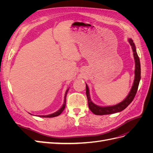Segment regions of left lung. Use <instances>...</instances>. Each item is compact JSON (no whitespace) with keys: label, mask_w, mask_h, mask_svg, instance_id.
Returning a JSON list of instances; mask_svg holds the SVG:
<instances>
[{"label":"left lung","mask_w":153,"mask_h":153,"mask_svg":"<svg viewBox=\"0 0 153 153\" xmlns=\"http://www.w3.org/2000/svg\"><path fill=\"white\" fill-rule=\"evenodd\" d=\"M128 41L129 44L131 46V48L133 52V56L135 62V79H134L131 89L130 92H129L128 96L125 98V100H124L122 102L119 103V104L109 106H100L92 102L90 98L89 88H88V86L86 84V95L88 100V105H89V108L91 110V112L94 113L95 115H108L121 112V111L126 108L131 103V101L133 100L134 98H135L140 80V62L139 57H138V54L137 53L135 45L133 43V41L131 39H129Z\"/></svg>","instance_id":"obj_1"}]
</instances>
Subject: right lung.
<instances>
[{"label":"right lung","instance_id":"1","mask_svg":"<svg viewBox=\"0 0 153 153\" xmlns=\"http://www.w3.org/2000/svg\"><path fill=\"white\" fill-rule=\"evenodd\" d=\"M69 88H68V89H67L66 93H65V96H64V103L62 106V107L60 108L57 112H55L53 114H50V115H39V117H57L58 116V115H59L60 114H61L63 110H64V108H65L66 107V96H67V93L68 92V90H69Z\"/></svg>","mask_w":153,"mask_h":153}]
</instances>
